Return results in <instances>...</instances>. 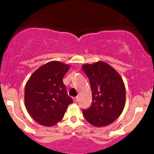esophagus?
<instances>
[{
    "instance_id": "esophagus-1",
    "label": "esophagus",
    "mask_w": 154,
    "mask_h": 154,
    "mask_svg": "<svg viewBox=\"0 0 154 154\" xmlns=\"http://www.w3.org/2000/svg\"><path fill=\"white\" fill-rule=\"evenodd\" d=\"M73 100H74V102H77L78 100V97H73Z\"/></svg>"
}]
</instances>
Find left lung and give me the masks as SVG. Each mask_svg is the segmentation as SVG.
I'll return each mask as SVG.
<instances>
[{"label": "left lung", "mask_w": 154, "mask_h": 154, "mask_svg": "<svg viewBox=\"0 0 154 154\" xmlns=\"http://www.w3.org/2000/svg\"><path fill=\"white\" fill-rule=\"evenodd\" d=\"M89 80L92 103L83 116L94 127H103L114 122L125 106V83L119 73L104 62L83 66Z\"/></svg>", "instance_id": "8db88e82"}]
</instances>
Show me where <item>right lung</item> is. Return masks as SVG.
Returning a JSON list of instances; mask_svg holds the SVG:
<instances>
[{
  "mask_svg": "<svg viewBox=\"0 0 154 154\" xmlns=\"http://www.w3.org/2000/svg\"><path fill=\"white\" fill-rule=\"evenodd\" d=\"M68 69V65L50 62L38 68L26 83V109L41 125H55L62 120L68 105L73 103L63 82Z\"/></svg>",
  "mask_w": 154,
  "mask_h": 154,
  "instance_id": "right-lung-1",
  "label": "right lung"
}]
</instances>
